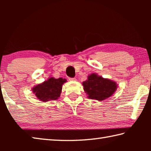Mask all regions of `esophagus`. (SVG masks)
<instances>
[{
  "instance_id": "34e87169",
  "label": "esophagus",
  "mask_w": 151,
  "mask_h": 151,
  "mask_svg": "<svg viewBox=\"0 0 151 151\" xmlns=\"http://www.w3.org/2000/svg\"><path fill=\"white\" fill-rule=\"evenodd\" d=\"M68 80L70 81H76V78H71V77H69L68 78Z\"/></svg>"
}]
</instances>
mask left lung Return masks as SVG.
Here are the masks:
<instances>
[{
	"mask_svg": "<svg viewBox=\"0 0 151 151\" xmlns=\"http://www.w3.org/2000/svg\"><path fill=\"white\" fill-rule=\"evenodd\" d=\"M83 85L88 98L97 101H104L109 98L117 88L115 82L94 73L88 76L87 81H84Z\"/></svg>",
	"mask_w": 151,
	"mask_h": 151,
	"instance_id": "obj_1",
	"label": "left lung"
}]
</instances>
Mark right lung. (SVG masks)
I'll return each instance as SVG.
<instances>
[{
    "mask_svg": "<svg viewBox=\"0 0 151 151\" xmlns=\"http://www.w3.org/2000/svg\"><path fill=\"white\" fill-rule=\"evenodd\" d=\"M66 82V79L62 78H50L44 83L37 85L32 88L36 96L43 102H47L58 99L62 90V85Z\"/></svg>",
    "mask_w": 151,
    "mask_h": 151,
    "instance_id": "1",
    "label": "right lung"
}]
</instances>
